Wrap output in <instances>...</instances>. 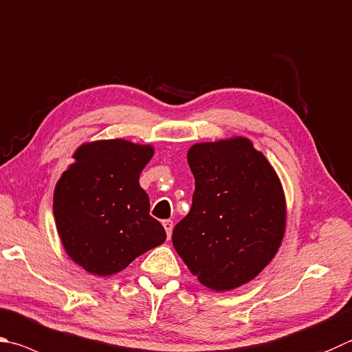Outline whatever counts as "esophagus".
<instances>
[{
  "label": "esophagus",
  "mask_w": 352,
  "mask_h": 352,
  "mask_svg": "<svg viewBox=\"0 0 352 352\" xmlns=\"http://www.w3.org/2000/svg\"><path fill=\"white\" fill-rule=\"evenodd\" d=\"M163 228H164V231H166V235H168V239H170L172 228H174V223H172V220H164V221H163Z\"/></svg>",
  "instance_id": "obj_1"
}]
</instances>
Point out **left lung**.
<instances>
[{
	"instance_id": "8db88e82",
	"label": "left lung",
	"mask_w": 352,
	"mask_h": 352,
	"mask_svg": "<svg viewBox=\"0 0 352 352\" xmlns=\"http://www.w3.org/2000/svg\"><path fill=\"white\" fill-rule=\"evenodd\" d=\"M189 214L172 232L177 254L217 292L246 285L276 257L286 231L282 182L246 137L195 143Z\"/></svg>"
}]
</instances>
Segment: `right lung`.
Returning <instances> with one entry per match:
<instances>
[{
  "mask_svg": "<svg viewBox=\"0 0 352 352\" xmlns=\"http://www.w3.org/2000/svg\"><path fill=\"white\" fill-rule=\"evenodd\" d=\"M72 157L54 192L56 231L76 265L94 276H112L166 240L138 183L154 146L97 140Z\"/></svg>",
  "mask_w": 352,
  "mask_h": 352,
  "instance_id": "1",
  "label": "right lung"
}]
</instances>
